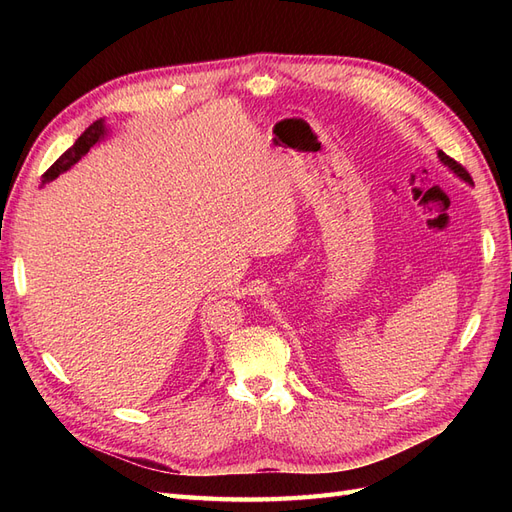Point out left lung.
I'll use <instances>...</instances> for the list:
<instances>
[{
  "label": "left lung",
  "mask_w": 512,
  "mask_h": 512,
  "mask_svg": "<svg viewBox=\"0 0 512 512\" xmlns=\"http://www.w3.org/2000/svg\"><path fill=\"white\" fill-rule=\"evenodd\" d=\"M438 160L448 168V170H451V173H455L461 181H466V183H470V185H474V181H472V177H470V173H468V170L466 168H463L461 164H457L453 158H448L446 156V153L444 151H440L438 149Z\"/></svg>",
  "instance_id": "8db88e82"
}]
</instances>
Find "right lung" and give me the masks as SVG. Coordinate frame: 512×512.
Instances as JSON below:
<instances>
[{
  "mask_svg": "<svg viewBox=\"0 0 512 512\" xmlns=\"http://www.w3.org/2000/svg\"><path fill=\"white\" fill-rule=\"evenodd\" d=\"M106 136H108V128H106L104 119H98V121L91 123V126L79 138H76V143L68 151L61 153L59 160L42 175V185L57 179L61 173H66V170H70L83 156H87V151L91 147H96L98 143H102Z\"/></svg>",
  "mask_w": 512,
  "mask_h": 512,
  "instance_id": "1",
  "label": "right lung"
}]
</instances>
